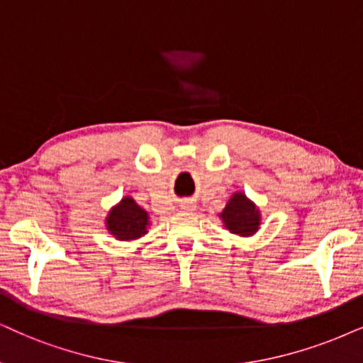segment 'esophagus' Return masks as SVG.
Returning <instances> with one entry per match:
<instances>
[{
	"mask_svg": "<svg viewBox=\"0 0 363 363\" xmlns=\"http://www.w3.org/2000/svg\"><path fill=\"white\" fill-rule=\"evenodd\" d=\"M184 208H191V206H184Z\"/></svg>",
	"mask_w": 363,
	"mask_h": 363,
	"instance_id": "esophagus-1",
	"label": "esophagus"
}]
</instances>
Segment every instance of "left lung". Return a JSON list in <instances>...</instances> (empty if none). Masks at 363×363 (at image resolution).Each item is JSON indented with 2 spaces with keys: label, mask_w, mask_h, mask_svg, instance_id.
Here are the masks:
<instances>
[{
  "label": "left lung",
  "mask_w": 363,
  "mask_h": 363,
  "mask_svg": "<svg viewBox=\"0 0 363 363\" xmlns=\"http://www.w3.org/2000/svg\"><path fill=\"white\" fill-rule=\"evenodd\" d=\"M224 228L231 235L251 238L259 231L261 211L242 191L233 192L224 209L219 213Z\"/></svg>",
  "instance_id": "8db88e82"
}]
</instances>
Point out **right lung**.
<instances>
[{
  "instance_id": "obj_1",
  "label": "right lung",
  "mask_w": 363,
  "mask_h": 363,
  "mask_svg": "<svg viewBox=\"0 0 363 363\" xmlns=\"http://www.w3.org/2000/svg\"><path fill=\"white\" fill-rule=\"evenodd\" d=\"M150 216L135 203L134 197L123 196L105 216V229L118 241H137L149 233Z\"/></svg>"
}]
</instances>
